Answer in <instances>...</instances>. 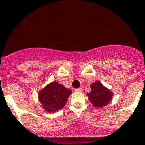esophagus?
<instances>
[{
    "instance_id": "obj_1",
    "label": "esophagus",
    "mask_w": 145,
    "mask_h": 145,
    "mask_svg": "<svg viewBox=\"0 0 145 145\" xmlns=\"http://www.w3.org/2000/svg\"><path fill=\"white\" fill-rule=\"evenodd\" d=\"M75 91H76V92H82V91H83V89H81V88H79V89H75Z\"/></svg>"
}]
</instances>
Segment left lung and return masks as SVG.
<instances>
[{"mask_svg":"<svg viewBox=\"0 0 145 145\" xmlns=\"http://www.w3.org/2000/svg\"><path fill=\"white\" fill-rule=\"evenodd\" d=\"M91 91L87 94L92 105L97 108H102L108 105L113 97V92L107 87L103 86L99 80L90 85Z\"/></svg>","mask_w":145,"mask_h":145,"instance_id":"8db88e82","label":"left lung"}]
</instances>
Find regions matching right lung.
<instances>
[{
  "instance_id": "obj_1",
  "label": "right lung",
  "mask_w": 145,
  "mask_h": 145,
  "mask_svg": "<svg viewBox=\"0 0 145 145\" xmlns=\"http://www.w3.org/2000/svg\"><path fill=\"white\" fill-rule=\"evenodd\" d=\"M71 93L63 85L53 81L39 91L38 99L44 111L53 113L65 106Z\"/></svg>"
}]
</instances>
